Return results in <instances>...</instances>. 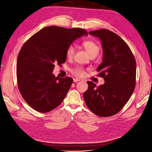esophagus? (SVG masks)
I'll list each match as a JSON object with an SVG mask.
<instances>
[{"label":"esophagus","mask_w":152,"mask_h":152,"mask_svg":"<svg viewBox=\"0 0 152 152\" xmlns=\"http://www.w3.org/2000/svg\"><path fill=\"white\" fill-rule=\"evenodd\" d=\"M79 81H80V80L78 79V78H74V82H79Z\"/></svg>","instance_id":"obj_1"}]
</instances>
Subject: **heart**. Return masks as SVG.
Listing matches in <instances>:
<instances>
[{
	"label": "heart",
	"instance_id": "1",
	"mask_svg": "<svg viewBox=\"0 0 152 152\" xmlns=\"http://www.w3.org/2000/svg\"><path fill=\"white\" fill-rule=\"evenodd\" d=\"M82 45L87 51V52L89 54V56L91 57H96L99 54L100 48L98 46V44L95 43L94 41L86 40L83 42ZM74 53H75V48H74L73 45H70V46H68L66 51V56L68 59H72ZM71 72L76 76L82 77L84 74V69L82 66H76L71 70Z\"/></svg>",
	"mask_w": 152,
	"mask_h": 152
}]
</instances>
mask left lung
<instances>
[{
    "mask_svg": "<svg viewBox=\"0 0 152 152\" xmlns=\"http://www.w3.org/2000/svg\"><path fill=\"white\" fill-rule=\"evenodd\" d=\"M101 40L102 63L98 66L97 76L105 83L96 86L87 82L88 89L83 93L90 110L101 117L117 114L129 100L136 86V61L127 43L118 34L105 28L89 32Z\"/></svg>",
    "mask_w": 152,
    "mask_h": 152,
    "instance_id": "1",
    "label": "left lung"
}]
</instances>
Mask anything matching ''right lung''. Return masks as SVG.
<instances>
[{"label":"right lung","mask_w":152,"mask_h":152,"mask_svg":"<svg viewBox=\"0 0 152 152\" xmlns=\"http://www.w3.org/2000/svg\"><path fill=\"white\" fill-rule=\"evenodd\" d=\"M88 33L83 28L46 27L25 42L19 51L16 74L18 89L31 107L48 112L63 102L72 84L70 77L53 75L55 64L65 63L69 46Z\"/></svg>","instance_id":"1"}]
</instances>
